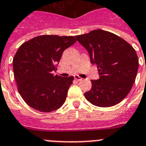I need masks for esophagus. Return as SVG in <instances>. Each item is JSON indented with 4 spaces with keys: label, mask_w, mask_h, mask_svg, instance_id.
I'll list each match as a JSON object with an SVG mask.
<instances>
[{
    "label": "esophagus",
    "mask_w": 146,
    "mask_h": 146,
    "mask_svg": "<svg viewBox=\"0 0 146 146\" xmlns=\"http://www.w3.org/2000/svg\"><path fill=\"white\" fill-rule=\"evenodd\" d=\"M74 78L76 80V81H82V80H83L82 78H81L80 76H77V75H75Z\"/></svg>",
    "instance_id": "34e87169"
}]
</instances>
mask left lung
Returning <instances> with one entry per match:
<instances>
[{"instance_id":"obj_1","label":"left lung","mask_w":146,"mask_h":146,"mask_svg":"<svg viewBox=\"0 0 146 146\" xmlns=\"http://www.w3.org/2000/svg\"><path fill=\"white\" fill-rule=\"evenodd\" d=\"M76 38L99 71V78L92 80L91 90L84 94L86 99L98 107H111L121 102L130 92L138 70V57L133 47L118 35L102 30Z\"/></svg>"}]
</instances>
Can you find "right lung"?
<instances>
[{
    "label": "right lung",
    "instance_id": "obj_1",
    "mask_svg": "<svg viewBox=\"0 0 146 146\" xmlns=\"http://www.w3.org/2000/svg\"><path fill=\"white\" fill-rule=\"evenodd\" d=\"M76 41L73 36L40 35L19 47L13 70L18 91L29 106L51 112L64 104L74 77L54 76L52 72L64 51Z\"/></svg>",
    "mask_w": 146,
    "mask_h": 146
}]
</instances>
